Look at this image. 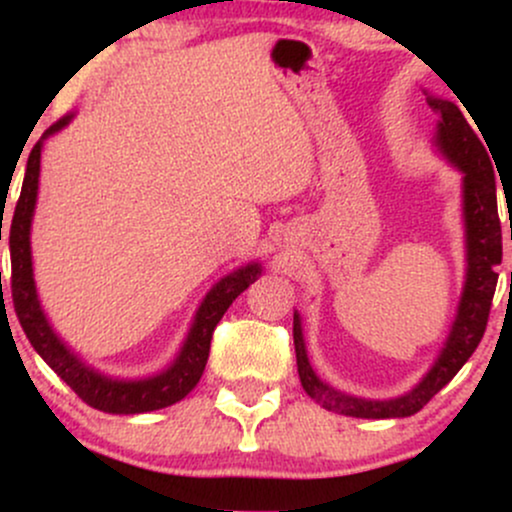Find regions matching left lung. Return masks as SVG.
<instances>
[{
	"label": "left lung",
	"instance_id": "8db88e82",
	"mask_svg": "<svg viewBox=\"0 0 512 512\" xmlns=\"http://www.w3.org/2000/svg\"><path fill=\"white\" fill-rule=\"evenodd\" d=\"M426 93V101L438 113L431 144L452 168L462 173V226H464V281L455 317L431 368L404 395L370 399L337 390L320 378L310 366L308 346L303 337V320L293 310V346H296L298 378L310 399L334 414L356 419H404L424 409L428 399L438 395L474 354L484 337L491 298L496 291L498 264L503 257L501 221L496 204V178L489 151L479 142L460 105Z\"/></svg>",
	"mask_w": 512,
	"mask_h": 512
}]
</instances>
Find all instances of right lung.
Instances as JSON below:
<instances>
[{"instance_id": "add662e5", "label": "right lung", "mask_w": 512, "mask_h": 512, "mask_svg": "<svg viewBox=\"0 0 512 512\" xmlns=\"http://www.w3.org/2000/svg\"><path fill=\"white\" fill-rule=\"evenodd\" d=\"M76 113L64 115L60 122L45 129L43 137L33 146L31 156L26 163V178H23L21 197L16 204L14 219L9 228V252H11V296H14V308L19 322L26 332L28 342L38 351L48 366L67 383L72 390L91 404L93 409L105 411V414H144V411H156L170 404L180 402L182 397L190 395L202 378L204 366L209 358L211 334L219 325L223 313L228 310L236 298L255 284L262 276V262L252 260L233 272L223 274L219 281L207 291L202 303L197 305L192 315L190 327H187L185 339H182L178 354L166 368L144 378H117L103 370L93 368L86 363L52 327L43 303H40L38 286H35L33 274V248L31 231L35 204H38V185H40V156L43 146L52 134L62 132ZM2 240V228H0Z\"/></svg>"}]
</instances>
